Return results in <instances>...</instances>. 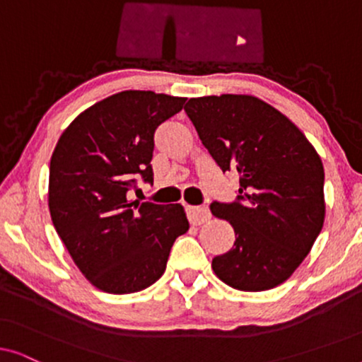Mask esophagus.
Returning <instances> with one entry per match:
<instances>
[{"label":"esophagus","mask_w":362,"mask_h":362,"mask_svg":"<svg viewBox=\"0 0 362 362\" xmlns=\"http://www.w3.org/2000/svg\"><path fill=\"white\" fill-rule=\"evenodd\" d=\"M187 217L192 226H201L211 219V211L204 206H192L187 207Z\"/></svg>","instance_id":"1"}]
</instances>
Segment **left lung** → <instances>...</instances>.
<instances>
[{"instance_id": "8db88e82", "label": "left lung", "mask_w": 362, "mask_h": 362, "mask_svg": "<svg viewBox=\"0 0 362 362\" xmlns=\"http://www.w3.org/2000/svg\"><path fill=\"white\" fill-rule=\"evenodd\" d=\"M185 112L221 170L239 173L235 201L211 204L235 232L234 247L212 259V270L242 291L284 284L323 229L318 153L295 123L257 97L189 98Z\"/></svg>"}]
</instances>
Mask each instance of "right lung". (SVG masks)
Wrapping results in <instances>:
<instances>
[{"mask_svg":"<svg viewBox=\"0 0 362 362\" xmlns=\"http://www.w3.org/2000/svg\"><path fill=\"white\" fill-rule=\"evenodd\" d=\"M185 102L151 90L115 93L82 112L59 138L49 166V211L72 260L98 290L148 288L189 229L182 206L127 196L140 177L153 182L155 132Z\"/></svg>","mask_w":362,"mask_h":362,"instance_id":"right-lung-1","label":"right lung"}]
</instances>
